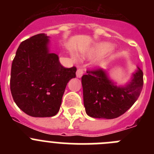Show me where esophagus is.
Masks as SVG:
<instances>
[{
  "label": "esophagus",
  "instance_id": "1",
  "mask_svg": "<svg viewBox=\"0 0 154 154\" xmlns=\"http://www.w3.org/2000/svg\"><path fill=\"white\" fill-rule=\"evenodd\" d=\"M84 72L83 70L82 69H79L78 70H77V72H76V76H77V78H81L82 76V75H83Z\"/></svg>",
  "mask_w": 154,
  "mask_h": 154
}]
</instances>
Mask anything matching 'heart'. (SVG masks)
I'll use <instances>...</instances> for the list:
<instances>
[{
  "mask_svg": "<svg viewBox=\"0 0 154 154\" xmlns=\"http://www.w3.org/2000/svg\"><path fill=\"white\" fill-rule=\"evenodd\" d=\"M112 45L108 42H100L98 43L96 45L92 48L88 52H85L83 54L84 57H92V56H97V55H101L104 54L105 52L108 51L109 50L112 49ZM72 57L76 58L75 55L73 54Z\"/></svg>",
  "mask_w": 154,
  "mask_h": 154,
  "instance_id": "obj_1",
  "label": "heart"
}]
</instances>
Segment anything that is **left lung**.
Segmentation results:
<instances>
[{"mask_svg":"<svg viewBox=\"0 0 154 154\" xmlns=\"http://www.w3.org/2000/svg\"><path fill=\"white\" fill-rule=\"evenodd\" d=\"M143 72L137 66L126 85H118L103 69L87 71L82 77L85 112L92 118L115 119L134 104L143 85Z\"/></svg>","mask_w":154,"mask_h":154,"instance_id":"obj_1","label":"left lung"}]
</instances>
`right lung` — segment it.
Wrapping results in <instances>:
<instances>
[{
	"mask_svg": "<svg viewBox=\"0 0 154 154\" xmlns=\"http://www.w3.org/2000/svg\"><path fill=\"white\" fill-rule=\"evenodd\" d=\"M50 37L38 34L20 44L11 65V92L23 112L51 117L59 111L65 87L76 68H64L50 51Z\"/></svg>",
	"mask_w": 154,
	"mask_h": 154,
	"instance_id": "right-lung-1",
	"label": "right lung"
}]
</instances>
